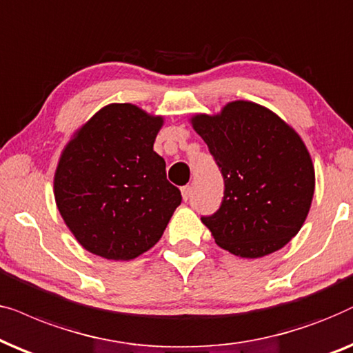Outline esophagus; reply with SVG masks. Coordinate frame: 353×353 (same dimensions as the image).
Listing matches in <instances>:
<instances>
[{"instance_id":"1","label":"esophagus","mask_w":353,"mask_h":353,"mask_svg":"<svg viewBox=\"0 0 353 353\" xmlns=\"http://www.w3.org/2000/svg\"><path fill=\"white\" fill-rule=\"evenodd\" d=\"M181 192H182V199H184V201H187L190 199V192H192V187L190 185H184L181 189Z\"/></svg>"}]
</instances>
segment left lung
Segmentation results:
<instances>
[{
	"mask_svg": "<svg viewBox=\"0 0 353 353\" xmlns=\"http://www.w3.org/2000/svg\"><path fill=\"white\" fill-rule=\"evenodd\" d=\"M224 179L219 210L201 221L221 248L242 258L279 250L300 231L314 194V169L292 128L252 101L192 117Z\"/></svg>",
	"mask_w": 353,
	"mask_h": 353,
	"instance_id": "1",
	"label": "left lung"
}]
</instances>
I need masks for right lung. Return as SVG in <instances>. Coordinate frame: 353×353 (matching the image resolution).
<instances>
[{
    "label": "right lung",
    "instance_id": "add662e5",
    "mask_svg": "<svg viewBox=\"0 0 353 353\" xmlns=\"http://www.w3.org/2000/svg\"><path fill=\"white\" fill-rule=\"evenodd\" d=\"M163 117L129 103L97 112L64 148L54 199L77 242L106 260H134L161 239L181 190L153 143Z\"/></svg>",
    "mask_w": 353,
    "mask_h": 353
}]
</instances>
